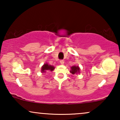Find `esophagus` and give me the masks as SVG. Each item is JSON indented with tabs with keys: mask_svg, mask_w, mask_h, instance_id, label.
<instances>
[{
	"mask_svg": "<svg viewBox=\"0 0 120 120\" xmlns=\"http://www.w3.org/2000/svg\"><path fill=\"white\" fill-rule=\"evenodd\" d=\"M60 64H62V65H63V64H64V60H60Z\"/></svg>",
	"mask_w": 120,
	"mask_h": 120,
	"instance_id": "esophagus-1",
	"label": "esophagus"
}]
</instances>
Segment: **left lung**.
Segmentation results:
<instances>
[{"label": "left lung", "mask_w": 120, "mask_h": 120, "mask_svg": "<svg viewBox=\"0 0 120 120\" xmlns=\"http://www.w3.org/2000/svg\"><path fill=\"white\" fill-rule=\"evenodd\" d=\"M71 71L70 72L72 74H78L80 73V68H79L78 66L74 65L71 67Z\"/></svg>", "instance_id": "left-lung-1"}]
</instances>
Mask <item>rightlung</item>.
Returning a JSON list of instances; mask_svg holds the SVG:
<instances>
[{"mask_svg":"<svg viewBox=\"0 0 120 120\" xmlns=\"http://www.w3.org/2000/svg\"><path fill=\"white\" fill-rule=\"evenodd\" d=\"M55 67L53 65H49L46 63L43 65L42 68H41V72L42 73H46V72H49V71H53Z\"/></svg>","mask_w":120,"mask_h":120,"instance_id":"right-lung-1","label":"right lung"}]
</instances>
